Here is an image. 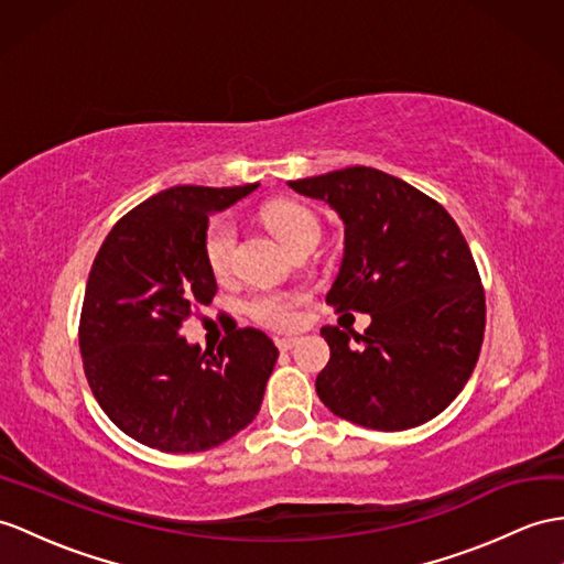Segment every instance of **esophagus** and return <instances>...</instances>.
Masks as SVG:
<instances>
[{
  "mask_svg": "<svg viewBox=\"0 0 564 564\" xmlns=\"http://www.w3.org/2000/svg\"><path fill=\"white\" fill-rule=\"evenodd\" d=\"M274 345H278L280 351H290L299 345V337H278V339H274Z\"/></svg>",
  "mask_w": 564,
  "mask_h": 564,
  "instance_id": "1",
  "label": "esophagus"
}]
</instances>
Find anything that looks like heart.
<instances>
[{"instance_id":"heart-1","label":"heart","mask_w":564,"mask_h":564,"mask_svg":"<svg viewBox=\"0 0 564 564\" xmlns=\"http://www.w3.org/2000/svg\"><path fill=\"white\" fill-rule=\"evenodd\" d=\"M265 225L280 237L286 249L294 251L301 243L321 239V223L308 208L292 200L272 203L263 210ZM237 249V227L229 219H215L205 231L203 253L205 263L217 274L229 272L231 260H235ZM306 301L304 292H286V290H263L246 299V313L265 327L286 329L299 323V306Z\"/></svg>"}]
</instances>
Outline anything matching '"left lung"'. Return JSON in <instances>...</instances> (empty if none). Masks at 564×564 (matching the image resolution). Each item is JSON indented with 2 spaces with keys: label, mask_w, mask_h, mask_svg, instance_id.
Instances as JSON below:
<instances>
[{
  "label": "left lung",
  "mask_w": 564,
  "mask_h": 564,
  "mask_svg": "<svg viewBox=\"0 0 564 564\" xmlns=\"http://www.w3.org/2000/svg\"><path fill=\"white\" fill-rule=\"evenodd\" d=\"M301 196L345 223V258L325 301L370 315L364 335L325 325L329 361L315 392L335 416L373 431L431 421L464 390L486 329V294L455 219L373 167L296 178Z\"/></svg>",
  "instance_id": "left-lung-1"
}]
</instances>
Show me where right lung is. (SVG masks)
Instances as JSON below:
<instances>
[{"mask_svg":"<svg viewBox=\"0 0 564 564\" xmlns=\"http://www.w3.org/2000/svg\"><path fill=\"white\" fill-rule=\"evenodd\" d=\"M258 184L172 186L123 215L86 284L78 345L95 400L119 431L160 452H203L249 425L278 347L256 327H231L217 351L182 335L208 306L215 272L203 239L213 213Z\"/></svg>","mask_w":564,"mask_h":564,"instance_id":"right-lung-1","label":"right lung"}]
</instances>
